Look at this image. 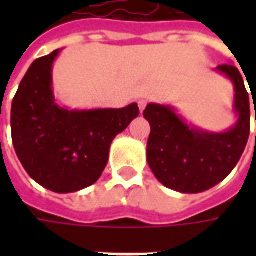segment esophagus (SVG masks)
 <instances>
[{"mask_svg": "<svg viewBox=\"0 0 256 256\" xmlns=\"http://www.w3.org/2000/svg\"><path fill=\"white\" fill-rule=\"evenodd\" d=\"M138 106H140V111L144 112V110H145V106H146V100H140V101H138Z\"/></svg>", "mask_w": 256, "mask_h": 256, "instance_id": "1", "label": "esophagus"}]
</instances>
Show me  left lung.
Listing matches in <instances>:
<instances>
[{
	"label": "left lung",
	"mask_w": 256,
	"mask_h": 256,
	"mask_svg": "<svg viewBox=\"0 0 256 256\" xmlns=\"http://www.w3.org/2000/svg\"><path fill=\"white\" fill-rule=\"evenodd\" d=\"M234 85L236 122L214 132L196 126L172 105L148 104L144 118L151 125L146 161L156 180L181 194H200L224 181L241 160L250 138V95L236 66L215 68ZM256 120V108H255Z\"/></svg>",
	"instance_id": "1"
}]
</instances>
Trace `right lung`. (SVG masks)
I'll use <instances>...</instances> for the list:
<instances>
[{"label": "right lung", "mask_w": 256, "mask_h": 256, "mask_svg": "<svg viewBox=\"0 0 256 256\" xmlns=\"http://www.w3.org/2000/svg\"><path fill=\"white\" fill-rule=\"evenodd\" d=\"M61 50L28 68L11 106V132L28 175L50 191L70 194L100 180L114 138L140 115L125 108L70 110L56 102L52 66Z\"/></svg>", "instance_id": "obj_1"}]
</instances>
